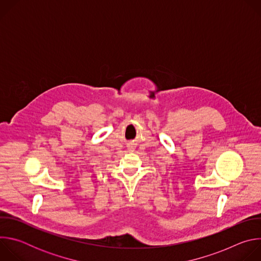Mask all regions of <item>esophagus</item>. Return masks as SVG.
<instances>
[{"mask_svg":"<svg viewBox=\"0 0 261 261\" xmlns=\"http://www.w3.org/2000/svg\"><path fill=\"white\" fill-rule=\"evenodd\" d=\"M127 146H128V150H129V151H131V152H133V151H134L135 145H134V143H133V142H129Z\"/></svg>","mask_w":261,"mask_h":261,"instance_id":"esophagus-1","label":"esophagus"}]
</instances>
